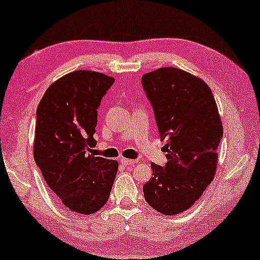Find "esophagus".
<instances>
[{"mask_svg": "<svg viewBox=\"0 0 260 260\" xmlns=\"http://www.w3.org/2000/svg\"><path fill=\"white\" fill-rule=\"evenodd\" d=\"M136 159H129V158H120V163L124 166H133L136 163Z\"/></svg>", "mask_w": 260, "mask_h": 260, "instance_id": "obj_1", "label": "esophagus"}]
</instances>
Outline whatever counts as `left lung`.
<instances>
[{"instance_id": "obj_1", "label": "left lung", "mask_w": 260, "mask_h": 260, "mask_svg": "<svg viewBox=\"0 0 260 260\" xmlns=\"http://www.w3.org/2000/svg\"><path fill=\"white\" fill-rule=\"evenodd\" d=\"M142 86L159 138L167 141V163H151L152 177L143 186L145 201L162 214H179L194 205L214 177L222 138L218 106L204 80L175 67L144 74Z\"/></svg>"}]
</instances>
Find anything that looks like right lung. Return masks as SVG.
Returning <instances> with one entry per match:
<instances>
[{
    "label": "right lung",
    "instance_id": "1",
    "mask_svg": "<svg viewBox=\"0 0 260 260\" xmlns=\"http://www.w3.org/2000/svg\"><path fill=\"white\" fill-rule=\"evenodd\" d=\"M115 79L76 71L45 92L37 110L34 158L42 176L70 211L92 214L108 201L118 163L90 155L97 110Z\"/></svg>",
    "mask_w": 260,
    "mask_h": 260
}]
</instances>
